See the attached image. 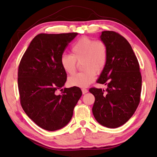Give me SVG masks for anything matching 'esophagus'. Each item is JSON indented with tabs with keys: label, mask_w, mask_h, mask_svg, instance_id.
<instances>
[{
	"label": "esophagus",
	"mask_w": 157,
	"mask_h": 157,
	"mask_svg": "<svg viewBox=\"0 0 157 157\" xmlns=\"http://www.w3.org/2000/svg\"><path fill=\"white\" fill-rule=\"evenodd\" d=\"M82 93H83V94H86L87 92H88V89H84V88H82Z\"/></svg>",
	"instance_id": "1"
}]
</instances>
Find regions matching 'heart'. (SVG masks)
Masks as SVG:
<instances>
[{
    "mask_svg": "<svg viewBox=\"0 0 157 157\" xmlns=\"http://www.w3.org/2000/svg\"><path fill=\"white\" fill-rule=\"evenodd\" d=\"M71 55L63 54L60 64L68 74L75 72L77 62H81L82 72L71 76L68 84L71 86L84 88L94 82L95 73L104 70L108 60V48L102 40H94L89 36L78 39L71 46Z\"/></svg>",
    "mask_w": 157,
    "mask_h": 157,
    "instance_id": "b5f03b06",
    "label": "heart"
}]
</instances>
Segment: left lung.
<instances>
[{"instance_id":"obj_1","label":"left lung","mask_w":157,"mask_h":157,"mask_svg":"<svg viewBox=\"0 0 157 157\" xmlns=\"http://www.w3.org/2000/svg\"><path fill=\"white\" fill-rule=\"evenodd\" d=\"M101 40L108 48V60L98 79L105 90L92 87L94 95L92 108L95 120L103 126L116 128L133 116L139 106L142 77L139 63L131 45L124 36L114 31H103Z\"/></svg>"}]
</instances>
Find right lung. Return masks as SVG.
Returning a JSON list of instances; mask_svg holds the SVG:
<instances>
[{
  "label": "right lung",
  "instance_id": "right-lung-1",
  "mask_svg": "<svg viewBox=\"0 0 157 157\" xmlns=\"http://www.w3.org/2000/svg\"><path fill=\"white\" fill-rule=\"evenodd\" d=\"M77 33L39 34L23 54L18 69L20 103L28 116L41 128L55 131L71 121L82 94L79 87L64 88L67 75L60 58Z\"/></svg>",
  "mask_w": 157,
  "mask_h": 157
}]
</instances>
